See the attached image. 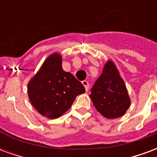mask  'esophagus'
<instances>
[{"label": "esophagus", "mask_w": 157, "mask_h": 157, "mask_svg": "<svg viewBox=\"0 0 157 157\" xmlns=\"http://www.w3.org/2000/svg\"><path fill=\"white\" fill-rule=\"evenodd\" d=\"M82 84H83V86H85V90L86 92H87L89 89V83L87 81H82Z\"/></svg>", "instance_id": "obj_1"}]
</instances>
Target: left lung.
I'll list each match as a JSON object with an SVG mask.
<instances>
[{"instance_id": "1", "label": "left lung", "mask_w": 157, "mask_h": 157, "mask_svg": "<svg viewBox=\"0 0 157 157\" xmlns=\"http://www.w3.org/2000/svg\"><path fill=\"white\" fill-rule=\"evenodd\" d=\"M90 98L96 109L107 118H119L130 106V98L124 80L112 60L103 67L91 90Z\"/></svg>"}]
</instances>
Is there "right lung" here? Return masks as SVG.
Returning <instances> with one entry per match:
<instances>
[{
  "instance_id": "obj_1",
  "label": "right lung",
  "mask_w": 157,
  "mask_h": 157,
  "mask_svg": "<svg viewBox=\"0 0 157 157\" xmlns=\"http://www.w3.org/2000/svg\"><path fill=\"white\" fill-rule=\"evenodd\" d=\"M85 92L82 82L62 69L61 56L49 55L28 84L30 102L41 115L57 118L64 114L76 96Z\"/></svg>"
}]
</instances>
